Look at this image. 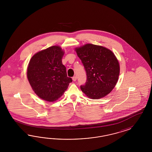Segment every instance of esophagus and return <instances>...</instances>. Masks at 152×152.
Listing matches in <instances>:
<instances>
[{
    "instance_id": "1",
    "label": "esophagus",
    "mask_w": 152,
    "mask_h": 152,
    "mask_svg": "<svg viewBox=\"0 0 152 152\" xmlns=\"http://www.w3.org/2000/svg\"><path fill=\"white\" fill-rule=\"evenodd\" d=\"M72 80H73L74 81H76V80H77V77H76V76H74V77H72Z\"/></svg>"
}]
</instances>
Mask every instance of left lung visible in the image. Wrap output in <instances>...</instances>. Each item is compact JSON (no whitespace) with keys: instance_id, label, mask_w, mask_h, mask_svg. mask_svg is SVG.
Returning <instances> with one entry per match:
<instances>
[{"instance_id":"1","label":"left lung","mask_w":152,"mask_h":152,"mask_svg":"<svg viewBox=\"0 0 152 152\" xmlns=\"http://www.w3.org/2000/svg\"><path fill=\"white\" fill-rule=\"evenodd\" d=\"M75 51L87 75L81 90L92 99L105 96L114 88L119 78V64L115 55L105 47L92 44L76 48Z\"/></svg>"}]
</instances>
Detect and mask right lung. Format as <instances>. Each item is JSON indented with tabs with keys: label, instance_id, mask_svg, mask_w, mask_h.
Masks as SVG:
<instances>
[{
	"label": "right lung",
	"instance_id": "1",
	"mask_svg": "<svg viewBox=\"0 0 152 152\" xmlns=\"http://www.w3.org/2000/svg\"><path fill=\"white\" fill-rule=\"evenodd\" d=\"M64 52L54 46L33 56L27 69V77L33 91L42 99L52 102L61 96L72 81L62 63Z\"/></svg>",
	"mask_w": 152,
	"mask_h": 152
}]
</instances>
